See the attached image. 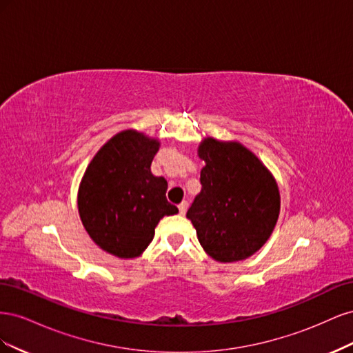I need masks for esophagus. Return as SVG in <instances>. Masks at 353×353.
<instances>
[{"instance_id":"34e87169","label":"esophagus","mask_w":353,"mask_h":353,"mask_svg":"<svg viewBox=\"0 0 353 353\" xmlns=\"http://www.w3.org/2000/svg\"><path fill=\"white\" fill-rule=\"evenodd\" d=\"M178 209H179L181 215H185V212H187V209H188V203H187V201H183V203H181V205L178 206Z\"/></svg>"}]
</instances>
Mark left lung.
<instances>
[{
	"mask_svg": "<svg viewBox=\"0 0 353 353\" xmlns=\"http://www.w3.org/2000/svg\"><path fill=\"white\" fill-rule=\"evenodd\" d=\"M199 156L206 166L187 218L201 248L219 262L249 258L270 239L279 219V187L261 160L239 143L206 138Z\"/></svg>",
	"mask_w": 353,
	"mask_h": 353,
	"instance_id": "1",
	"label": "left lung"
}]
</instances>
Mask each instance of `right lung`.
I'll use <instances>...</instances> for the list:
<instances>
[{
	"label": "right lung",
	"instance_id": "add662e5",
	"mask_svg": "<svg viewBox=\"0 0 353 353\" xmlns=\"http://www.w3.org/2000/svg\"><path fill=\"white\" fill-rule=\"evenodd\" d=\"M157 150V140L119 132L100 148L82 178L81 221L94 243L117 258L141 254L159 221L178 213L166 199L168 181L150 170Z\"/></svg>",
	"mask_w": 353,
	"mask_h": 353
}]
</instances>
